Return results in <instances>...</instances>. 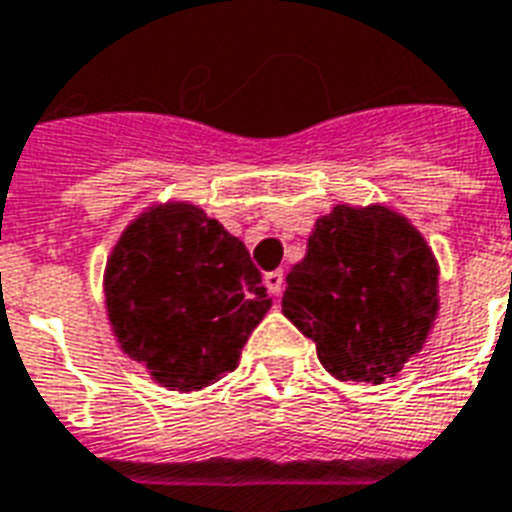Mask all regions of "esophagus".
I'll return each mask as SVG.
<instances>
[{
	"instance_id": "34e87169",
	"label": "esophagus",
	"mask_w": 512,
	"mask_h": 512,
	"mask_svg": "<svg viewBox=\"0 0 512 512\" xmlns=\"http://www.w3.org/2000/svg\"><path fill=\"white\" fill-rule=\"evenodd\" d=\"M263 282H265V287H268V292L279 298L284 290V271H268L263 276Z\"/></svg>"
}]
</instances>
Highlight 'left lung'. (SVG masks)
<instances>
[{"label":"left lung","instance_id":"8db88e82","mask_svg":"<svg viewBox=\"0 0 512 512\" xmlns=\"http://www.w3.org/2000/svg\"><path fill=\"white\" fill-rule=\"evenodd\" d=\"M282 311L317 343L327 373L381 384L427 341L438 263L403 214L338 204L319 217L306 257L287 273Z\"/></svg>","mask_w":512,"mask_h":512}]
</instances>
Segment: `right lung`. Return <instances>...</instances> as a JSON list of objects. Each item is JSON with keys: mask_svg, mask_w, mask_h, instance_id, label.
<instances>
[{"mask_svg": "<svg viewBox=\"0 0 512 512\" xmlns=\"http://www.w3.org/2000/svg\"><path fill=\"white\" fill-rule=\"evenodd\" d=\"M104 295L120 349L177 392L239 368L244 343L271 308L244 241L179 201L150 206L123 230Z\"/></svg>", "mask_w": 512, "mask_h": 512, "instance_id": "obj_1", "label": "right lung"}]
</instances>
